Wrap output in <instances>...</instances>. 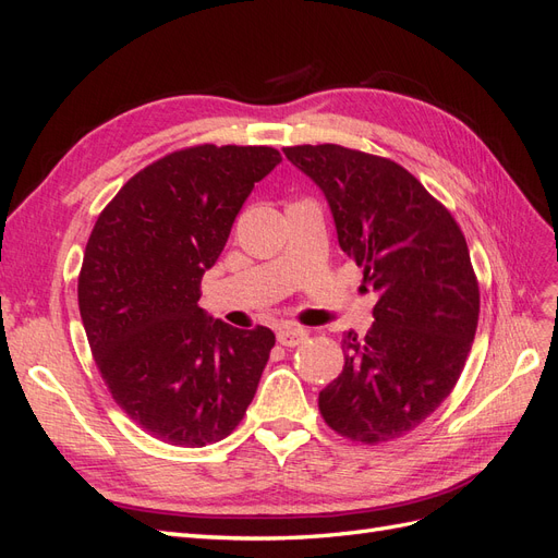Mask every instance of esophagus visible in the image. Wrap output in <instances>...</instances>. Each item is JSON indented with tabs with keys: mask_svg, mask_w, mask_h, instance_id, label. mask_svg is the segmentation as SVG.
<instances>
[{
	"mask_svg": "<svg viewBox=\"0 0 558 558\" xmlns=\"http://www.w3.org/2000/svg\"><path fill=\"white\" fill-rule=\"evenodd\" d=\"M307 330L305 328H295V326H283V328H279V332H277V342L281 344V347H298V344H302L307 340Z\"/></svg>",
	"mask_w": 558,
	"mask_h": 558,
	"instance_id": "esophagus-1",
	"label": "esophagus"
}]
</instances>
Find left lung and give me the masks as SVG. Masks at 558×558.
Masks as SVG:
<instances>
[{
  "label": "left lung",
  "instance_id": "obj_1",
  "mask_svg": "<svg viewBox=\"0 0 558 558\" xmlns=\"http://www.w3.org/2000/svg\"><path fill=\"white\" fill-rule=\"evenodd\" d=\"M283 154L326 193L342 251L379 293L369 332L344 335V367L318 393V412L351 442L398 440L445 402L475 340L480 281L468 242L393 160L340 144Z\"/></svg>",
  "mask_w": 558,
  "mask_h": 558
}]
</instances>
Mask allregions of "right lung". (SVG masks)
Here are the masks:
<instances>
[{
  "instance_id": "obj_1",
  "label": "right lung",
  "mask_w": 558,
  "mask_h": 558,
  "mask_svg": "<svg viewBox=\"0 0 558 558\" xmlns=\"http://www.w3.org/2000/svg\"><path fill=\"white\" fill-rule=\"evenodd\" d=\"M281 162L272 146L179 148L134 174L97 216L78 310L111 398L174 447L223 440L246 414L275 332L211 320L197 300L234 216Z\"/></svg>"
}]
</instances>
